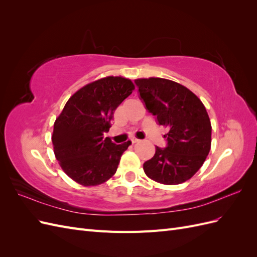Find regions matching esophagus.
I'll use <instances>...</instances> for the list:
<instances>
[{"mask_svg":"<svg viewBox=\"0 0 257 257\" xmlns=\"http://www.w3.org/2000/svg\"><path fill=\"white\" fill-rule=\"evenodd\" d=\"M131 141H132V143H133V144H136V143H138V142H139V139H138V138H136V137H133V138L131 139Z\"/></svg>","mask_w":257,"mask_h":257,"instance_id":"obj_1","label":"esophagus"}]
</instances>
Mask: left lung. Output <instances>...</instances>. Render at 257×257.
Wrapping results in <instances>:
<instances>
[{"mask_svg":"<svg viewBox=\"0 0 257 257\" xmlns=\"http://www.w3.org/2000/svg\"><path fill=\"white\" fill-rule=\"evenodd\" d=\"M147 110L168 128L167 146L155 147L144 170L152 180L168 185L189 180L203 166L211 147V123L201 100L184 85L164 78L136 79Z\"/></svg>","mask_w":257,"mask_h":257,"instance_id":"8db88e82","label":"left lung"}]
</instances>
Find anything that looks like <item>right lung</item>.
Masks as SVG:
<instances>
[{"label": "right lung", "mask_w": 257, "mask_h": 257, "mask_svg": "<svg viewBox=\"0 0 257 257\" xmlns=\"http://www.w3.org/2000/svg\"><path fill=\"white\" fill-rule=\"evenodd\" d=\"M135 89L123 77H105L73 94L53 125V151L60 166L84 186L106 182L116 172L121 155L132 144L115 145L104 134L113 112Z\"/></svg>", "instance_id": "add662e5"}]
</instances>
